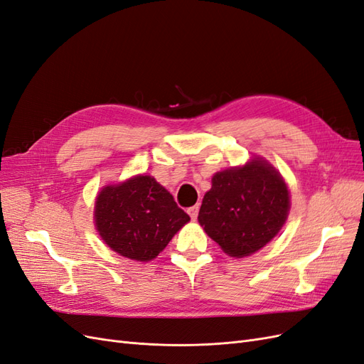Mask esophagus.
Masks as SVG:
<instances>
[{"label": "esophagus", "mask_w": 364, "mask_h": 364, "mask_svg": "<svg viewBox=\"0 0 364 364\" xmlns=\"http://www.w3.org/2000/svg\"><path fill=\"white\" fill-rule=\"evenodd\" d=\"M188 214H190V217H191L193 220H196L197 215H199V205H194V206L188 208Z\"/></svg>", "instance_id": "34e87169"}]
</instances>
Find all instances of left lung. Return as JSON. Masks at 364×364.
<instances>
[{
    "label": "left lung",
    "instance_id": "1",
    "mask_svg": "<svg viewBox=\"0 0 364 364\" xmlns=\"http://www.w3.org/2000/svg\"><path fill=\"white\" fill-rule=\"evenodd\" d=\"M290 211V193L272 165L253 158L213 176L199 211L200 226L229 257L243 258L277 237Z\"/></svg>",
    "mask_w": 364,
    "mask_h": 364
}]
</instances>
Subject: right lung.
Here are the masks:
<instances>
[{
	"label": "right lung",
	"instance_id": "add662e5",
	"mask_svg": "<svg viewBox=\"0 0 364 364\" xmlns=\"http://www.w3.org/2000/svg\"><path fill=\"white\" fill-rule=\"evenodd\" d=\"M95 228L105 243L121 257L150 261L190 222L173 196L151 176H134L98 193Z\"/></svg>",
	"mask_w": 364,
	"mask_h": 364
}]
</instances>
